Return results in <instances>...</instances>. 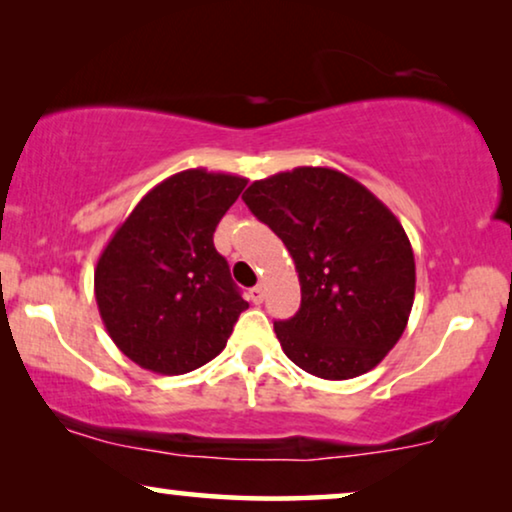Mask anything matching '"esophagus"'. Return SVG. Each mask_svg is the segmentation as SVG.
Masks as SVG:
<instances>
[{
    "instance_id": "34e87169",
    "label": "esophagus",
    "mask_w": 512,
    "mask_h": 512,
    "mask_svg": "<svg viewBox=\"0 0 512 512\" xmlns=\"http://www.w3.org/2000/svg\"><path fill=\"white\" fill-rule=\"evenodd\" d=\"M249 298H251V303H256V305H261L263 300H265V286L263 284H258V286H254V289L249 291Z\"/></svg>"
}]
</instances>
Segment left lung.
<instances>
[{"mask_svg": "<svg viewBox=\"0 0 512 512\" xmlns=\"http://www.w3.org/2000/svg\"><path fill=\"white\" fill-rule=\"evenodd\" d=\"M296 263L300 310L275 321L284 354L321 380L373 370L401 338L415 300V254L401 221L331 167H296L242 195Z\"/></svg>", "mask_w": 512, "mask_h": 512, "instance_id": "8db88e82", "label": "left lung"}]
</instances>
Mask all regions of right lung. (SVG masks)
<instances>
[{"instance_id":"1","label":"right lung","mask_w":512,"mask_h":512,"mask_svg":"<svg viewBox=\"0 0 512 512\" xmlns=\"http://www.w3.org/2000/svg\"><path fill=\"white\" fill-rule=\"evenodd\" d=\"M247 179L184 170L153 186L97 258L95 300L109 338L151 373L184 375L221 354L249 303L214 249Z\"/></svg>"}]
</instances>
